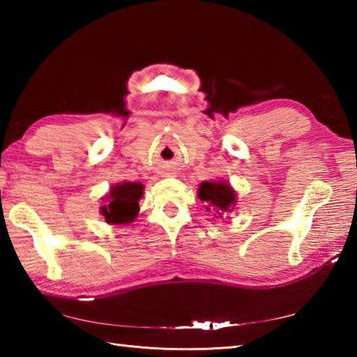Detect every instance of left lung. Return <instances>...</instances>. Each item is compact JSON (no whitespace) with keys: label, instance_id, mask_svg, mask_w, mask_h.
Masks as SVG:
<instances>
[{"label":"left lung","instance_id":"left-lung-1","mask_svg":"<svg viewBox=\"0 0 357 357\" xmlns=\"http://www.w3.org/2000/svg\"><path fill=\"white\" fill-rule=\"evenodd\" d=\"M199 199L201 201H206L208 204L207 210H215L218 211L219 215L222 213V211L230 210V207L234 206V202H236V195H234L233 188L222 183V181H219V183H202L199 185Z\"/></svg>","mask_w":357,"mask_h":357}]
</instances>
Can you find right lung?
Wrapping results in <instances>:
<instances>
[{"mask_svg":"<svg viewBox=\"0 0 357 357\" xmlns=\"http://www.w3.org/2000/svg\"><path fill=\"white\" fill-rule=\"evenodd\" d=\"M144 187L139 183H124L113 187L101 213L109 224H128L138 215Z\"/></svg>","mask_w":357,"mask_h":357,"instance_id":"obj_1","label":"right lung"}]
</instances>
